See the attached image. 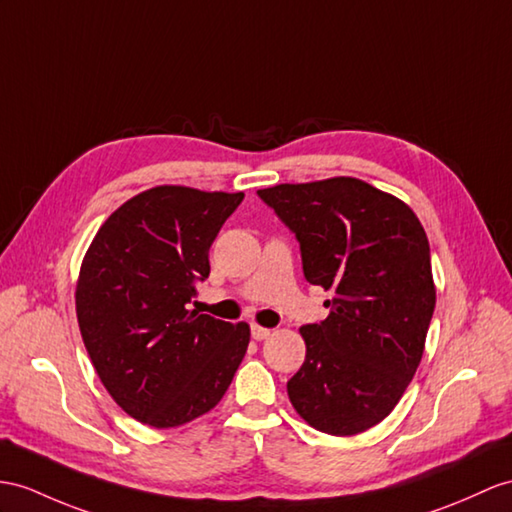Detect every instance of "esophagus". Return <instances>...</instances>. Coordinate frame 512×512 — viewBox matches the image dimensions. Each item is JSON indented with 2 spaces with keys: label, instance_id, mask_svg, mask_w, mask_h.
<instances>
[{
  "label": "esophagus",
  "instance_id": "1",
  "mask_svg": "<svg viewBox=\"0 0 512 512\" xmlns=\"http://www.w3.org/2000/svg\"><path fill=\"white\" fill-rule=\"evenodd\" d=\"M269 334H271V330H267L263 326H252V339L254 341H263V339H267Z\"/></svg>",
  "mask_w": 512,
  "mask_h": 512
}]
</instances>
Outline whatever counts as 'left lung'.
I'll return each instance as SVG.
<instances>
[{
  "instance_id": "8db88e82",
  "label": "left lung",
  "mask_w": 512,
  "mask_h": 512,
  "mask_svg": "<svg viewBox=\"0 0 512 512\" xmlns=\"http://www.w3.org/2000/svg\"><path fill=\"white\" fill-rule=\"evenodd\" d=\"M302 249L304 276L330 291V315L299 328L306 360L286 382L308 426L352 436L402 400L436 304L430 245L408 204L358 178L258 191Z\"/></svg>"
}]
</instances>
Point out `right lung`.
<instances>
[{"instance_id": "1", "label": "right lung", "mask_w": 512, "mask_h": 512, "mask_svg": "<svg viewBox=\"0 0 512 512\" xmlns=\"http://www.w3.org/2000/svg\"><path fill=\"white\" fill-rule=\"evenodd\" d=\"M243 197L154 186L121 204L86 249L76 284L84 347L112 400L147 426L176 428L213 410L247 352L245 321L189 308Z\"/></svg>"}]
</instances>
